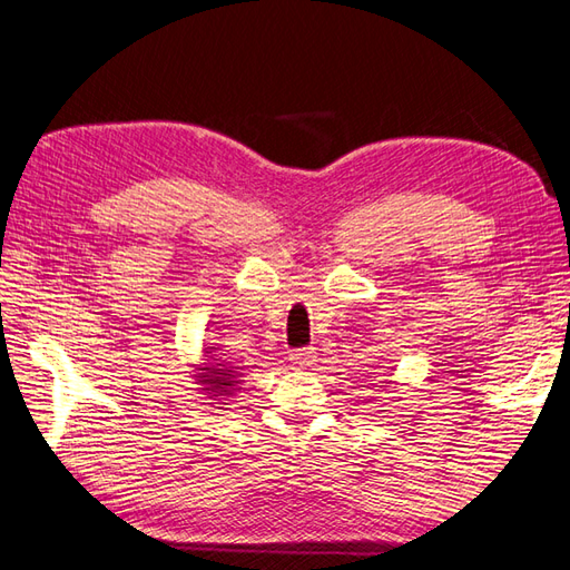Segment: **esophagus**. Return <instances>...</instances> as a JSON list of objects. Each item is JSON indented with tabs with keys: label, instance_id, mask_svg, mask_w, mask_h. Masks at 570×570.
Returning <instances> with one entry per match:
<instances>
[{
	"label": "esophagus",
	"instance_id": "34e87169",
	"mask_svg": "<svg viewBox=\"0 0 570 570\" xmlns=\"http://www.w3.org/2000/svg\"><path fill=\"white\" fill-rule=\"evenodd\" d=\"M289 361L295 366H299V368H306V366H312L314 361H316V352L312 350V347H304V350H295L289 354Z\"/></svg>",
	"mask_w": 570,
	"mask_h": 570
}]
</instances>
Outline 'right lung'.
Returning a JSON list of instances; mask_svg holds the SVG:
<instances>
[{
  "instance_id": "1",
  "label": "right lung",
  "mask_w": 570,
  "mask_h": 570,
  "mask_svg": "<svg viewBox=\"0 0 570 570\" xmlns=\"http://www.w3.org/2000/svg\"><path fill=\"white\" fill-rule=\"evenodd\" d=\"M216 347H206L204 356H206V364H202L197 368V381L199 390H206V394H209V400H226V396H230L237 385H239V373L233 368V366H226V364H218L216 358Z\"/></svg>"
}]
</instances>
